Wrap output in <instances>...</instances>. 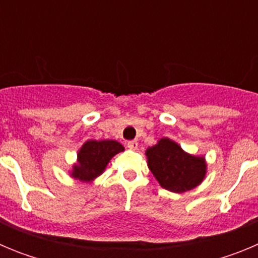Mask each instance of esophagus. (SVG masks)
Listing matches in <instances>:
<instances>
[{
    "label": "esophagus",
    "mask_w": 258,
    "mask_h": 258,
    "mask_svg": "<svg viewBox=\"0 0 258 258\" xmlns=\"http://www.w3.org/2000/svg\"><path fill=\"white\" fill-rule=\"evenodd\" d=\"M126 146H127V149L137 150L138 149V142H137V141H129V142L126 143Z\"/></svg>",
    "instance_id": "34e87169"
}]
</instances>
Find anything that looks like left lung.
<instances>
[{
    "label": "left lung",
    "instance_id": "obj_1",
    "mask_svg": "<svg viewBox=\"0 0 258 258\" xmlns=\"http://www.w3.org/2000/svg\"><path fill=\"white\" fill-rule=\"evenodd\" d=\"M147 165L161 187L175 194L199 186L208 172L206 156L184 151L175 141L163 137L146 150Z\"/></svg>",
    "mask_w": 258,
    "mask_h": 258
}]
</instances>
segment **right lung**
Here are the masks:
<instances>
[{"mask_svg": "<svg viewBox=\"0 0 258 258\" xmlns=\"http://www.w3.org/2000/svg\"><path fill=\"white\" fill-rule=\"evenodd\" d=\"M124 150V146L117 141L88 140L77 151L70 177L81 182H93L106 170L111 159Z\"/></svg>", "mask_w": 258, "mask_h": 258, "instance_id": "add662e5", "label": "right lung"}]
</instances>
